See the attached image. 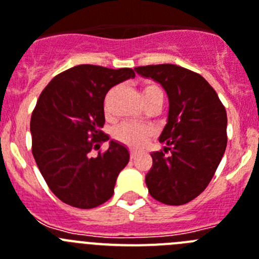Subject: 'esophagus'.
<instances>
[{"label":"esophagus","instance_id":"34e87169","mask_svg":"<svg viewBox=\"0 0 259 259\" xmlns=\"http://www.w3.org/2000/svg\"><path fill=\"white\" fill-rule=\"evenodd\" d=\"M137 155H138V152H137L136 150H132V151H130V157H132V159H136Z\"/></svg>","mask_w":259,"mask_h":259}]
</instances>
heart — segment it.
<instances>
[{"instance_id":"heart-1","label":"heart","mask_w":259,"mask_h":259,"mask_svg":"<svg viewBox=\"0 0 259 259\" xmlns=\"http://www.w3.org/2000/svg\"><path fill=\"white\" fill-rule=\"evenodd\" d=\"M112 92H109L105 98V109L108 108V100L111 96ZM142 95L143 103L151 100L155 96H161L160 89L154 84V83H147L145 84L141 91ZM152 136V129L147 125H138V123H130V122H123L113 130V137L118 141V142L123 143V145L129 146L133 148H139L146 145L148 138Z\"/></svg>"}]
</instances>
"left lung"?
<instances>
[{"mask_svg":"<svg viewBox=\"0 0 259 259\" xmlns=\"http://www.w3.org/2000/svg\"><path fill=\"white\" fill-rule=\"evenodd\" d=\"M139 75L160 83L169 100L167 125L152 152L146 185L152 198L180 206L207 188L227 147V112L203 76L172 64L136 67Z\"/></svg>","mask_w":259,"mask_h":259,"instance_id":"obj_1","label":"left lung"}]
</instances>
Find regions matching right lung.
I'll return each mask as SVG.
<instances>
[{"label":"right lung","mask_w":259,"mask_h":259,"mask_svg":"<svg viewBox=\"0 0 259 259\" xmlns=\"http://www.w3.org/2000/svg\"><path fill=\"white\" fill-rule=\"evenodd\" d=\"M129 67L108 69L78 65L56 75L40 94L31 116L32 155L52 193L76 208H94L113 195L118 173L129 151L116 141L91 156L104 134V99L123 80L134 78Z\"/></svg>","instance_id":"right-lung-1"}]
</instances>
